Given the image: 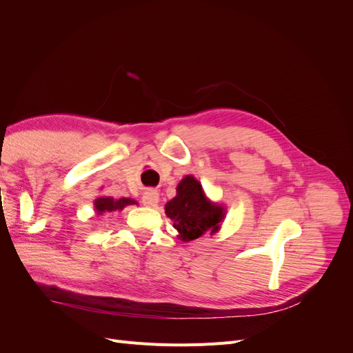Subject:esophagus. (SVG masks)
I'll use <instances>...</instances> for the list:
<instances>
[{
    "instance_id": "obj_1",
    "label": "esophagus",
    "mask_w": 353,
    "mask_h": 353,
    "mask_svg": "<svg viewBox=\"0 0 353 353\" xmlns=\"http://www.w3.org/2000/svg\"><path fill=\"white\" fill-rule=\"evenodd\" d=\"M159 203V193L157 190H147L145 193L143 194V205L144 206H148V208H154Z\"/></svg>"
}]
</instances>
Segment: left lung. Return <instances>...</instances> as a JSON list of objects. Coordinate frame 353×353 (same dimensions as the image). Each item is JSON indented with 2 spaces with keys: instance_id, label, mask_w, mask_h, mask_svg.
Segmentation results:
<instances>
[{
  "instance_id": "obj_1",
  "label": "left lung",
  "mask_w": 353,
  "mask_h": 353,
  "mask_svg": "<svg viewBox=\"0 0 353 353\" xmlns=\"http://www.w3.org/2000/svg\"><path fill=\"white\" fill-rule=\"evenodd\" d=\"M165 213L174 221V228L183 241L197 240L205 234L216 232L225 216V209L206 199L199 181L187 175L176 187V196L169 200Z\"/></svg>"
}]
</instances>
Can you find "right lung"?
Segmentation results:
<instances>
[{"mask_svg": "<svg viewBox=\"0 0 353 353\" xmlns=\"http://www.w3.org/2000/svg\"><path fill=\"white\" fill-rule=\"evenodd\" d=\"M135 203H137L135 200L128 199V197H122L119 200H114L113 197H99L94 201V208L99 215H103V213H105V212L122 210L125 206L135 205Z\"/></svg>", "mask_w": 353, "mask_h": 353, "instance_id": "obj_1", "label": "right lung"}]
</instances>
